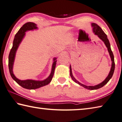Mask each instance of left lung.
<instances>
[{"instance_id":"8db88e82","label":"left lung","mask_w":122,"mask_h":122,"mask_svg":"<svg viewBox=\"0 0 122 122\" xmlns=\"http://www.w3.org/2000/svg\"><path fill=\"white\" fill-rule=\"evenodd\" d=\"M92 30L93 32L95 33V35H97L100 39L102 40V41L104 42V43L105 44L106 46L107 47V50H108V51L109 52V56H110V57L111 58V60H112V66H111V69L110 70V72H109L108 75L106 78L103 81H102V83H99V84L97 85H95L94 86H86L85 85H83L82 83H81L77 81L76 79L74 78V77L72 75V70H71V66H70V76L72 79L76 82L78 84H79L80 86H81L83 87H84L85 88H86L87 89H89V90H95V89H98L100 88H102L105 85L106 83L108 82L109 80L111 79V78L112 77V76L113 75V73L114 72V70H115V62H114V55L113 53V52L112 51V50L111 48V45H110V43L109 42L108 39H107V36L106 34L104 32V31L102 30V28L99 27V26L97 24L92 23Z\"/></svg>"}]
</instances>
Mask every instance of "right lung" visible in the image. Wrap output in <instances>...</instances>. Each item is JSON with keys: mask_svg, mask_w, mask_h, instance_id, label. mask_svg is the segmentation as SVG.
Segmentation results:
<instances>
[{"mask_svg": "<svg viewBox=\"0 0 122 122\" xmlns=\"http://www.w3.org/2000/svg\"><path fill=\"white\" fill-rule=\"evenodd\" d=\"M36 29H37V27L36 26V24L34 23L28 22L23 25L22 27L19 30L18 32L16 33L15 36V37H14L13 41V47H12L11 49L10 50L8 57V67L11 77L19 85L27 89H37V88H39L40 87L48 85L51 81L53 77L57 61L56 60V58H53L54 62L53 64H52L51 72L49 77L44 80L40 81L30 79L21 80L15 77V76L14 75V74L13 73V69L17 50L21 42L22 41L23 38L24 37L25 35V32L26 31L34 30Z\"/></svg>", "mask_w": 122, "mask_h": 122, "instance_id": "obj_1", "label": "right lung"}]
</instances>
